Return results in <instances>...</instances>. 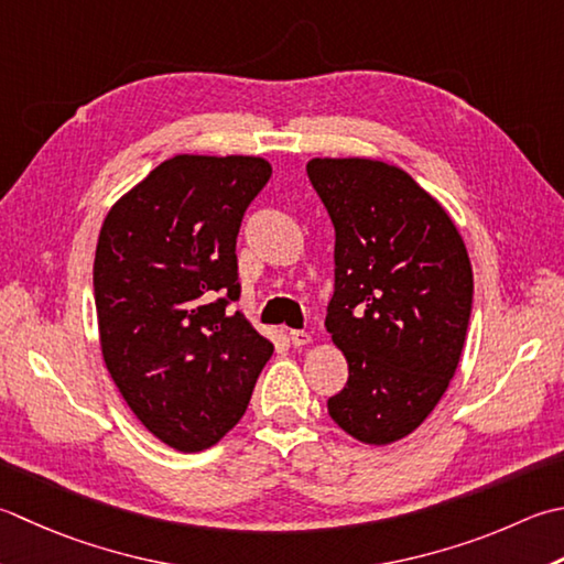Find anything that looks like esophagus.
Listing matches in <instances>:
<instances>
[{"mask_svg":"<svg viewBox=\"0 0 564 564\" xmlns=\"http://www.w3.org/2000/svg\"><path fill=\"white\" fill-rule=\"evenodd\" d=\"M289 339L293 347H305V345H311L313 337H311V333H305V329H291Z\"/></svg>","mask_w":564,"mask_h":564,"instance_id":"esophagus-1","label":"esophagus"}]
</instances>
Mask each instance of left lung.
Instances as JSON below:
<instances>
[{"label":"left lung","instance_id":"left-lung-1","mask_svg":"<svg viewBox=\"0 0 564 564\" xmlns=\"http://www.w3.org/2000/svg\"><path fill=\"white\" fill-rule=\"evenodd\" d=\"M307 178L335 225L325 327L349 379L329 417L367 445L411 435L455 377L471 315L465 241L405 171L369 159H313Z\"/></svg>","mask_w":564,"mask_h":564}]
</instances>
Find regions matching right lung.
I'll use <instances>...</instances> for the list:
<instances>
[{"label": "right lung", "mask_w": 564, "mask_h": 564, "mask_svg": "<svg viewBox=\"0 0 564 564\" xmlns=\"http://www.w3.org/2000/svg\"><path fill=\"white\" fill-rule=\"evenodd\" d=\"M271 178L253 156H173L109 209L95 253L102 357L161 443L213 447L273 355L239 301L237 235ZM220 297L217 299L216 295Z\"/></svg>", "instance_id": "obj_1"}]
</instances>
